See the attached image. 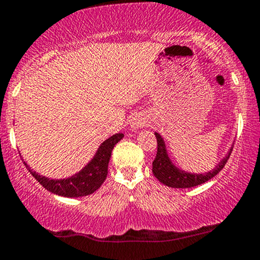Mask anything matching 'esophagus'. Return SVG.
<instances>
[{
	"label": "esophagus",
	"instance_id": "obj_1",
	"mask_svg": "<svg viewBox=\"0 0 260 260\" xmlns=\"http://www.w3.org/2000/svg\"><path fill=\"white\" fill-rule=\"evenodd\" d=\"M147 124H148V118L143 114H136L131 119V128H132V131L140 129V128H143Z\"/></svg>",
	"mask_w": 260,
	"mask_h": 260
}]
</instances>
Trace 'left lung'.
I'll use <instances>...</instances> for the list:
<instances>
[{"mask_svg":"<svg viewBox=\"0 0 260 260\" xmlns=\"http://www.w3.org/2000/svg\"><path fill=\"white\" fill-rule=\"evenodd\" d=\"M154 136L157 138V154L154 161L152 162V172H153L154 177L159 182L174 188H190L211 180L212 177L216 176L224 169L225 164L228 162L230 153L233 151L232 147L226 153V156L216 165V167L212 171L205 172V174H191V172L183 171V170L179 169V167L172 164V161L169 157V153H167L164 138L157 132L154 133Z\"/></svg>","mask_w":260,"mask_h":260,"instance_id":"1","label":"left lung"}]
</instances>
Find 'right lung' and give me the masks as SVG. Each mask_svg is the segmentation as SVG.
<instances>
[{
	"mask_svg": "<svg viewBox=\"0 0 260 260\" xmlns=\"http://www.w3.org/2000/svg\"><path fill=\"white\" fill-rule=\"evenodd\" d=\"M123 137H124L123 133H117L104 141L99 146L98 151L94 154L91 161L86 164V166L83 167L79 172L68 179L52 180L49 177L41 176L32 171L26 162L23 164L36 181H39L46 190L55 195L64 196V198H80V196L90 195L94 191L98 190L106 180L107 175H108V164L111 159L112 149Z\"/></svg>",
	"mask_w": 260,
	"mask_h": 260,
	"instance_id": "1",
	"label": "right lung"
}]
</instances>
